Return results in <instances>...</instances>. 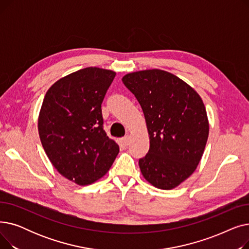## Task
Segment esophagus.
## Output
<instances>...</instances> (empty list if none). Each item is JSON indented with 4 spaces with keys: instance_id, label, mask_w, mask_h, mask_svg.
<instances>
[{
    "instance_id": "34e87169",
    "label": "esophagus",
    "mask_w": 249,
    "mask_h": 249,
    "mask_svg": "<svg viewBox=\"0 0 249 249\" xmlns=\"http://www.w3.org/2000/svg\"><path fill=\"white\" fill-rule=\"evenodd\" d=\"M121 142H122V144L125 145V146L129 145V143H130V136H129V135H126L125 137H123V138L121 139Z\"/></svg>"
}]
</instances>
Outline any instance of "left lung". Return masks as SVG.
<instances>
[{
    "instance_id": "left-lung-1",
    "label": "left lung",
    "mask_w": 249,
    "mask_h": 249,
    "mask_svg": "<svg viewBox=\"0 0 249 249\" xmlns=\"http://www.w3.org/2000/svg\"><path fill=\"white\" fill-rule=\"evenodd\" d=\"M125 87L139 102L149 135V150L139 160L153 187L172 190L197 168L209 136L205 105L191 86L161 70L130 72Z\"/></svg>"
}]
</instances>
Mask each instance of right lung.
<instances>
[{
	"mask_svg": "<svg viewBox=\"0 0 249 249\" xmlns=\"http://www.w3.org/2000/svg\"><path fill=\"white\" fill-rule=\"evenodd\" d=\"M116 72L86 68L61 77L44 97L38 132L56 171L87 186L108 173L119 146L103 128L101 105Z\"/></svg>",
	"mask_w": 249,
	"mask_h": 249,
	"instance_id": "1",
	"label": "right lung"
}]
</instances>
